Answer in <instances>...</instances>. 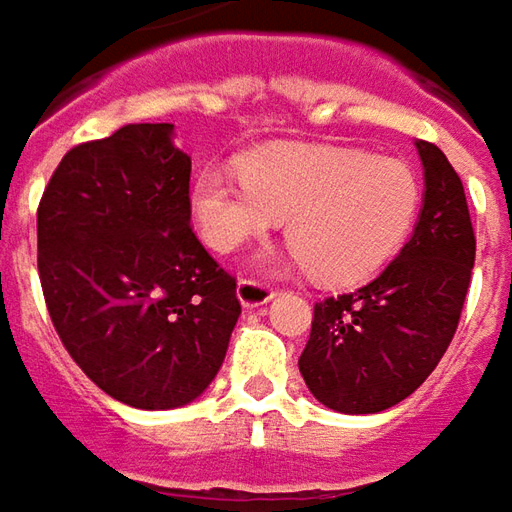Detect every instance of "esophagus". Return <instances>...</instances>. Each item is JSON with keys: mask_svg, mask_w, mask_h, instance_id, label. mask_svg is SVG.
I'll return each instance as SVG.
<instances>
[{"mask_svg": "<svg viewBox=\"0 0 512 512\" xmlns=\"http://www.w3.org/2000/svg\"><path fill=\"white\" fill-rule=\"evenodd\" d=\"M237 297L245 308H256L264 306L267 300H273V289L264 281H256V278H242L237 284Z\"/></svg>", "mask_w": 512, "mask_h": 512, "instance_id": "esophagus-1", "label": "esophagus"}]
</instances>
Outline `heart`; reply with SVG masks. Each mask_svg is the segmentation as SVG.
Wrapping results in <instances>:
<instances>
[{
	"instance_id": "heart-1",
	"label": "heart",
	"mask_w": 512,
	"mask_h": 512,
	"mask_svg": "<svg viewBox=\"0 0 512 512\" xmlns=\"http://www.w3.org/2000/svg\"><path fill=\"white\" fill-rule=\"evenodd\" d=\"M242 179L206 168L192 217L220 253L264 237L286 217L289 259L314 278L353 284L380 270L411 234L422 187L405 162L336 146H275L242 159Z\"/></svg>"
}]
</instances>
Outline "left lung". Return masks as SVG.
<instances>
[{
  "label": "left lung",
  "instance_id": "1",
  "mask_svg": "<svg viewBox=\"0 0 512 512\" xmlns=\"http://www.w3.org/2000/svg\"><path fill=\"white\" fill-rule=\"evenodd\" d=\"M416 148L424 206L411 239L375 281L314 306L297 366L331 411L378 413L411 397L458 331L477 250L469 204L444 151Z\"/></svg>",
  "mask_w": 512,
  "mask_h": 512
}]
</instances>
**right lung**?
Wrapping results in <instances>:
<instances>
[{
    "label": "right lung",
    "instance_id": "add662e5",
    "mask_svg": "<svg viewBox=\"0 0 512 512\" xmlns=\"http://www.w3.org/2000/svg\"><path fill=\"white\" fill-rule=\"evenodd\" d=\"M190 170L173 123H129L71 148L38 206L54 331L101 391L143 411L204 394L242 311L190 226Z\"/></svg>",
    "mask_w": 512,
    "mask_h": 512
}]
</instances>
